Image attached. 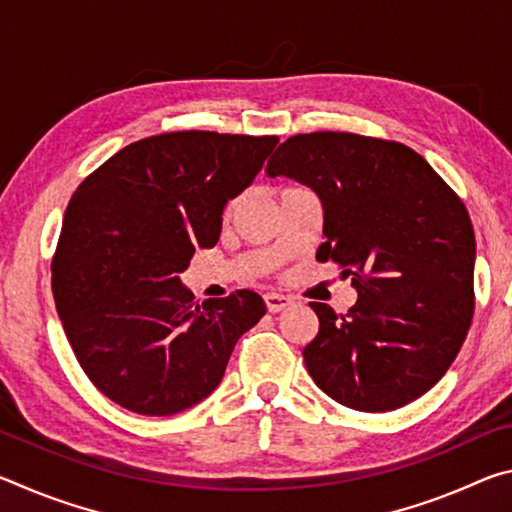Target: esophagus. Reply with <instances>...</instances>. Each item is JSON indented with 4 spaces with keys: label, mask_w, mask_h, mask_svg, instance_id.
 <instances>
[{
    "label": "esophagus",
    "mask_w": 512,
    "mask_h": 512,
    "mask_svg": "<svg viewBox=\"0 0 512 512\" xmlns=\"http://www.w3.org/2000/svg\"><path fill=\"white\" fill-rule=\"evenodd\" d=\"M264 302H266V309L271 311V314H277V311H284L293 305V300L289 296H280V293H266Z\"/></svg>",
    "instance_id": "obj_1"
}]
</instances>
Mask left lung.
Masks as SVG:
<instances>
[{"label":"left lung","instance_id":"1","mask_svg":"<svg viewBox=\"0 0 512 512\" xmlns=\"http://www.w3.org/2000/svg\"><path fill=\"white\" fill-rule=\"evenodd\" d=\"M266 176L309 187L323 207L316 259L352 277L345 316L311 302L318 334L302 354L320 391L354 411L418 400L452 366L474 314V228L409 146L352 133L293 135Z\"/></svg>","mask_w":512,"mask_h":512}]
</instances>
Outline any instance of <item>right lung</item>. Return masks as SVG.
<instances>
[{"label": "right lung", "mask_w": 512, "mask_h": 512, "mask_svg": "<svg viewBox=\"0 0 512 512\" xmlns=\"http://www.w3.org/2000/svg\"><path fill=\"white\" fill-rule=\"evenodd\" d=\"M277 137L183 131L112 155L67 205L51 264L54 298L85 375L140 415H173L221 384L241 334L266 314L257 293L194 300L180 273L221 237L223 210Z\"/></svg>", "instance_id": "add662e5"}]
</instances>
